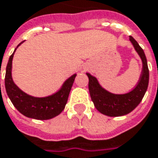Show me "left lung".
Segmentation results:
<instances>
[{"label": "left lung", "instance_id": "obj_1", "mask_svg": "<svg viewBox=\"0 0 158 158\" xmlns=\"http://www.w3.org/2000/svg\"><path fill=\"white\" fill-rule=\"evenodd\" d=\"M129 40L135 52L141 58L143 64L139 82L132 91L122 94L110 93L104 87H102L96 77L93 76L89 73H86L89 78L88 88L91 99L95 108L101 114L108 116H122L132 112L140 104L148 90L149 70L147 57L143 49L139 46L138 43L132 36H129Z\"/></svg>", "mask_w": 158, "mask_h": 158}]
</instances>
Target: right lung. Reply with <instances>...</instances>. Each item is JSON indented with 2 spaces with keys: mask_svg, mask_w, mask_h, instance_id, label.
Masks as SVG:
<instances>
[{
  "mask_svg": "<svg viewBox=\"0 0 158 158\" xmlns=\"http://www.w3.org/2000/svg\"><path fill=\"white\" fill-rule=\"evenodd\" d=\"M23 43V42L20 43L18 46L14 49V52L10 56L6 66L4 80L6 93L14 107L23 115L37 120L52 119L60 114L65 107L76 73L69 77L63 84L61 88L51 95L45 97H35L26 94L14 84L11 76L12 58L16 49Z\"/></svg>",
  "mask_w": 158,
  "mask_h": 158,
  "instance_id": "1",
  "label": "right lung"
}]
</instances>
